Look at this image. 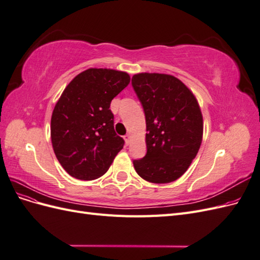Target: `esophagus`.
I'll return each instance as SVG.
<instances>
[{"mask_svg": "<svg viewBox=\"0 0 260 260\" xmlns=\"http://www.w3.org/2000/svg\"><path fill=\"white\" fill-rule=\"evenodd\" d=\"M124 141H125V143H127V144H130V141H131V135H130V133H128V135L124 136Z\"/></svg>", "mask_w": 260, "mask_h": 260, "instance_id": "1", "label": "esophagus"}]
</instances>
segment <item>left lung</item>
<instances>
[{"mask_svg": "<svg viewBox=\"0 0 260 260\" xmlns=\"http://www.w3.org/2000/svg\"><path fill=\"white\" fill-rule=\"evenodd\" d=\"M132 86L144 108L147 131V153L133 160V166L148 182H174L190 167L202 144L199 102L182 81L167 74H137Z\"/></svg>", "mask_w": 260, "mask_h": 260, "instance_id": "left-lung-1", "label": "left lung"}]
</instances>
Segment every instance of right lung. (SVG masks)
Returning a JSON list of instances; mask_svg holds the SVG:
<instances>
[{"label":"right lung","instance_id":"right-lung-1","mask_svg":"<svg viewBox=\"0 0 260 260\" xmlns=\"http://www.w3.org/2000/svg\"><path fill=\"white\" fill-rule=\"evenodd\" d=\"M130 82L115 69L89 68L62 91L51 118L54 153L68 175L94 180L111 167L124 141L116 135L112 100Z\"/></svg>","mask_w":260,"mask_h":260}]
</instances>
